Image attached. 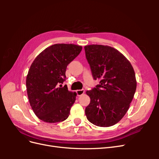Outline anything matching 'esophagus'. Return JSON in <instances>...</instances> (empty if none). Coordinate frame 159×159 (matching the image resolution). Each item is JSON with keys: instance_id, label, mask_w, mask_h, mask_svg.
<instances>
[{"instance_id": "1", "label": "esophagus", "mask_w": 159, "mask_h": 159, "mask_svg": "<svg viewBox=\"0 0 159 159\" xmlns=\"http://www.w3.org/2000/svg\"><path fill=\"white\" fill-rule=\"evenodd\" d=\"M76 93H77L78 96H81L85 93V90L84 89H78L76 91Z\"/></svg>"}]
</instances>
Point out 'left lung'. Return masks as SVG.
<instances>
[{
	"label": "left lung",
	"instance_id": "left-lung-1",
	"mask_svg": "<svg viewBox=\"0 0 159 159\" xmlns=\"http://www.w3.org/2000/svg\"><path fill=\"white\" fill-rule=\"evenodd\" d=\"M84 49L93 79L100 80L96 88L86 91L91 101L85 115L96 126H113L124 117L133 99L137 88L134 71L114 48L92 44Z\"/></svg>",
	"mask_w": 159,
	"mask_h": 159
}]
</instances>
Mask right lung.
<instances>
[{
	"label": "right lung",
	"mask_w": 159,
	"mask_h": 159,
	"mask_svg": "<svg viewBox=\"0 0 159 159\" xmlns=\"http://www.w3.org/2000/svg\"><path fill=\"white\" fill-rule=\"evenodd\" d=\"M82 47L56 44L48 47L33 61L26 76L28 99L34 113L42 121L57 123L68 117L77 93L62 84L68 66Z\"/></svg>",
	"instance_id": "add662e5"
}]
</instances>
